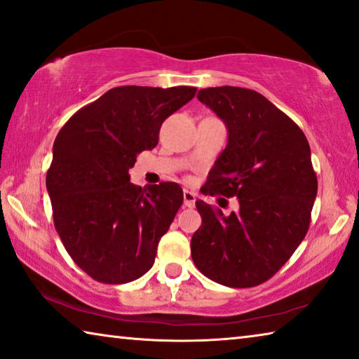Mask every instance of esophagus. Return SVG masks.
<instances>
[{
	"instance_id": "34e87169",
	"label": "esophagus",
	"mask_w": 359,
	"mask_h": 359,
	"mask_svg": "<svg viewBox=\"0 0 359 359\" xmlns=\"http://www.w3.org/2000/svg\"><path fill=\"white\" fill-rule=\"evenodd\" d=\"M194 203H196V193L184 190V204H185V208H193Z\"/></svg>"
}]
</instances>
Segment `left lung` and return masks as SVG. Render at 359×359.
I'll list each match as a JSON object with an SVG mask.
<instances>
[{
    "label": "left lung",
    "instance_id": "left-lung-1",
    "mask_svg": "<svg viewBox=\"0 0 359 359\" xmlns=\"http://www.w3.org/2000/svg\"><path fill=\"white\" fill-rule=\"evenodd\" d=\"M198 100L223 120L228 144L203 194L238 198L239 212L198 199L203 223L191 238L193 263L231 288L257 287L287 263L306 238L318 182L307 137L255 90L212 87Z\"/></svg>",
    "mask_w": 359,
    "mask_h": 359
}]
</instances>
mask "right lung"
Returning a JSON list of instances; mask_svg holds the SVG:
<instances>
[{
    "label": "right lung",
    "instance_id": "1",
    "mask_svg": "<svg viewBox=\"0 0 359 359\" xmlns=\"http://www.w3.org/2000/svg\"><path fill=\"white\" fill-rule=\"evenodd\" d=\"M194 93V87H115L57 135L46 177L53 223L69 257L95 280L133 282L154 266L184 191L174 182L136 187L128 171Z\"/></svg>",
    "mask_w": 359,
    "mask_h": 359
}]
</instances>
